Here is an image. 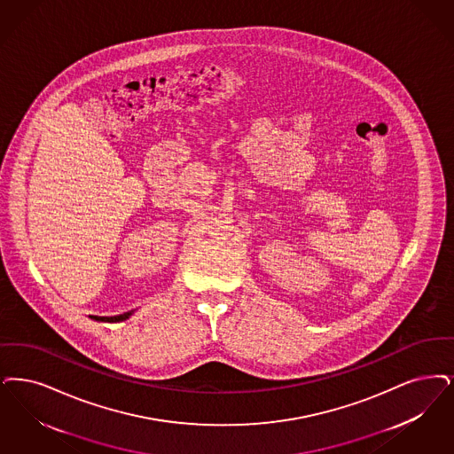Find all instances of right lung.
Returning <instances> with one entry per match:
<instances>
[{
  "instance_id": "add662e5",
  "label": "right lung",
  "mask_w": 454,
  "mask_h": 454,
  "mask_svg": "<svg viewBox=\"0 0 454 454\" xmlns=\"http://www.w3.org/2000/svg\"><path fill=\"white\" fill-rule=\"evenodd\" d=\"M133 312H135V310H129V312L120 314V316H113V317H99V316H91V319L101 321V323H121V321H127L128 317H129Z\"/></svg>"
}]
</instances>
